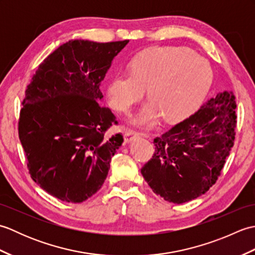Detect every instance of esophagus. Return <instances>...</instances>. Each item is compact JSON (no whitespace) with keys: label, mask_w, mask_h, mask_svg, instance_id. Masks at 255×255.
<instances>
[{"label":"esophagus","mask_w":255,"mask_h":255,"mask_svg":"<svg viewBox=\"0 0 255 255\" xmlns=\"http://www.w3.org/2000/svg\"><path fill=\"white\" fill-rule=\"evenodd\" d=\"M138 137H140V133L134 130H131V129H127V130L125 131V141L126 142H130L133 139H136Z\"/></svg>","instance_id":"obj_1"}]
</instances>
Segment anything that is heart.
<instances>
[{
    "label": "heart",
    "instance_id": "b5f03b06",
    "mask_svg": "<svg viewBox=\"0 0 255 255\" xmlns=\"http://www.w3.org/2000/svg\"><path fill=\"white\" fill-rule=\"evenodd\" d=\"M211 81L208 61L192 49L156 46L137 53L129 62V72L112 79L107 99L117 113L128 115L145 90L151 102L136 123L150 124L160 114L165 121H176L197 106Z\"/></svg>",
    "mask_w": 255,
    "mask_h": 255
}]
</instances>
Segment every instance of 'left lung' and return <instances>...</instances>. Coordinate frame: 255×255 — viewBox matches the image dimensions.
I'll use <instances>...</instances> for the list:
<instances>
[{
  "instance_id": "left-lung-1",
  "label": "left lung",
  "mask_w": 255,
  "mask_h": 255,
  "mask_svg": "<svg viewBox=\"0 0 255 255\" xmlns=\"http://www.w3.org/2000/svg\"><path fill=\"white\" fill-rule=\"evenodd\" d=\"M236 96L225 91L154 139V154L141 169L152 191L183 204L214 185L234 147Z\"/></svg>"
}]
</instances>
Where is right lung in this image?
<instances>
[{
	"instance_id": "right-lung-1",
	"label": "right lung",
	"mask_w": 255,
	"mask_h": 255,
	"mask_svg": "<svg viewBox=\"0 0 255 255\" xmlns=\"http://www.w3.org/2000/svg\"><path fill=\"white\" fill-rule=\"evenodd\" d=\"M129 40H69L50 53L27 85L18 136L29 174L63 202L82 203L102 187L122 133L105 134L116 117L101 105V82Z\"/></svg>"
}]
</instances>
